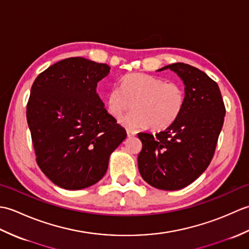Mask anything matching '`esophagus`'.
Instances as JSON below:
<instances>
[{
	"instance_id": "esophagus-1",
	"label": "esophagus",
	"mask_w": 249,
	"mask_h": 249,
	"mask_svg": "<svg viewBox=\"0 0 249 249\" xmlns=\"http://www.w3.org/2000/svg\"><path fill=\"white\" fill-rule=\"evenodd\" d=\"M126 133H127V137L128 138H133V137H135L136 136V131H134V130H129V129H127V131H126Z\"/></svg>"
}]
</instances>
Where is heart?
I'll return each instance as SVG.
<instances>
[{
	"mask_svg": "<svg viewBox=\"0 0 249 249\" xmlns=\"http://www.w3.org/2000/svg\"><path fill=\"white\" fill-rule=\"evenodd\" d=\"M108 112L120 119L134 104L130 114L122 120L133 130L147 128L160 130L170 126L181 114L185 105V89L181 83L167 82L146 73H130L106 94Z\"/></svg>",
	"mask_w": 249,
	"mask_h": 249,
	"instance_id": "1",
	"label": "heart"
}]
</instances>
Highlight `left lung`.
Segmentation results:
<instances>
[{
  "instance_id": "left-lung-1",
  "label": "left lung",
  "mask_w": 249,
  "mask_h": 249,
  "mask_svg": "<svg viewBox=\"0 0 249 249\" xmlns=\"http://www.w3.org/2000/svg\"><path fill=\"white\" fill-rule=\"evenodd\" d=\"M170 70L184 83L185 105L178 118L153 136L139 133L142 150L138 168L142 178L162 190L186 187L202 174L212 160L226 114L220 89L198 68L174 63Z\"/></svg>"
}]
</instances>
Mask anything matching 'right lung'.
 Segmentation results:
<instances>
[{"label":"right lung","instance_id":"1","mask_svg":"<svg viewBox=\"0 0 249 249\" xmlns=\"http://www.w3.org/2000/svg\"><path fill=\"white\" fill-rule=\"evenodd\" d=\"M109 72L107 64L68 57L32 86L26 120L36 161L61 188L78 190L100 181L110 155L127 136L96 93Z\"/></svg>","mask_w":249,"mask_h":249}]
</instances>
